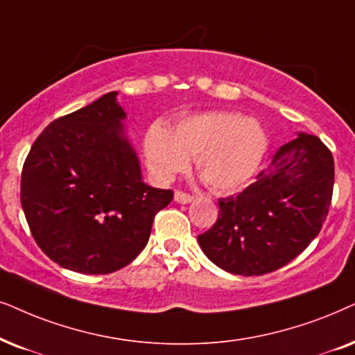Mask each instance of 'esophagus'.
Returning a JSON list of instances; mask_svg holds the SVG:
<instances>
[{"instance_id":"obj_1","label":"esophagus","mask_w":355,"mask_h":355,"mask_svg":"<svg viewBox=\"0 0 355 355\" xmlns=\"http://www.w3.org/2000/svg\"><path fill=\"white\" fill-rule=\"evenodd\" d=\"M174 200H176L178 204H189V202L194 200V197L191 194H186V192L182 191H176L174 192Z\"/></svg>"}]
</instances>
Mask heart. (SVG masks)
I'll list each match as a JSON object with an SVG mask.
<instances>
[{
    "instance_id": "heart-1",
    "label": "heart",
    "mask_w": 355,
    "mask_h": 355,
    "mask_svg": "<svg viewBox=\"0 0 355 355\" xmlns=\"http://www.w3.org/2000/svg\"><path fill=\"white\" fill-rule=\"evenodd\" d=\"M268 135L254 119L232 112H209L187 117L169 133L153 127L146 133L145 155L148 166L161 181L186 171L189 158L215 192H230L245 186L259 169Z\"/></svg>"
}]
</instances>
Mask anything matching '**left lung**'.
<instances>
[{
	"label": "left lung",
	"mask_w": 355,
	"mask_h": 355,
	"mask_svg": "<svg viewBox=\"0 0 355 355\" xmlns=\"http://www.w3.org/2000/svg\"><path fill=\"white\" fill-rule=\"evenodd\" d=\"M334 159L318 137L298 133L238 196L218 199V218L199 234L204 254L236 275L274 272L318 236L333 199Z\"/></svg>",
	"instance_id": "8db88e82"
}]
</instances>
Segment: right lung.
<instances>
[{
	"label": "right lung",
	"mask_w": 355,
	"mask_h": 355,
	"mask_svg": "<svg viewBox=\"0 0 355 355\" xmlns=\"http://www.w3.org/2000/svg\"><path fill=\"white\" fill-rule=\"evenodd\" d=\"M117 91L49 123L24 161L21 205L45 254L81 274L125 268L173 191L141 179Z\"/></svg>",
	"instance_id": "add662e5"
}]
</instances>
